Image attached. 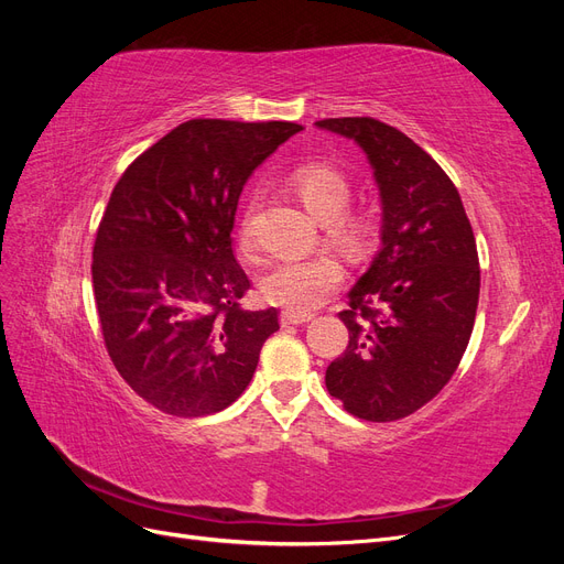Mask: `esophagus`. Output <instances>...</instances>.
I'll return each mask as SVG.
<instances>
[{"mask_svg":"<svg viewBox=\"0 0 564 564\" xmlns=\"http://www.w3.org/2000/svg\"><path fill=\"white\" fill-rule=\"evenodd\" d=\"M282 324H303L311 319V313H294V311H282Z\"/></svg>","mask_w":564,"mask_h":564,"instance_id":"1","label":"esophagus"}]
</instances>
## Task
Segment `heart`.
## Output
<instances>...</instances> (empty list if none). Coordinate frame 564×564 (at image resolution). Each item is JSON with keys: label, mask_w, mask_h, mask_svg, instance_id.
Wrapping results in <instances>:
<instances>
[{"label": "heart", "mask_w": 564, "mask_h": 564, "mask_svg": "<svg viewBox=\"0 0 564 564\" xmlns=\"http://www.w3.org/2000/svg\"><path fill=\"white\" fill-rule=\"evenodd\" d=\"M289 185L315 216L329 220L332 230L350 249H360L367 240V220L346 209L352 197L350 178L327 162H305L289 172ZM237 247L245 256L253 253L249 218L237 232ZM344 278V265L332 253L278 259L261 278V294L268 303L294 313H308L327 299Z\"/></svg>", "instance_id": "1"}]
</instances>
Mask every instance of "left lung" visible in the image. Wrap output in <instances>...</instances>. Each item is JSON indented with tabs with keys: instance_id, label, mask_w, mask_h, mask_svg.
Here are the masks:
<instances>
[{
	"instance_id": "left-lung-1",
	"label": "left lung",
	"mask_w": 564,
	"mask_h": 564,
	"mask_svg": "<svg viewBox=\"0 0 564 564\" xmlns=\"http://www.w3.org/2000/svg\"><path fill=\"white\" fill-rule=\"evenodd\" d=\"M317 127L367 152L383 202V245L338 313L348 346L324 381L348 414L398 421L449 383L468 348L480 299L475 235L445 169L400 129L373 117Z\"/></svg>"
}]
</instances>
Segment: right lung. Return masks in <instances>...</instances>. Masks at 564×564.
I'll return each mask as SVG.
<instances>
[{
    "label": "right lung",
    "instance_id": "add662e5",
    "mask_svg": "<svg viewBox=\"0 0 564 564\" xmlns=\"http://www.w3.org/2000/svg\"><path fill=\"white\" fill-rule=\"evenodd\" d=\"M294 122L191 119L117 181L94 242V296L115 369L160 412L195 419L249 386L278 311H247L232 253L240 193Z\"/></svg>",
    "mask_w": 564,
    "mask_h": 564
}]
</instances>
